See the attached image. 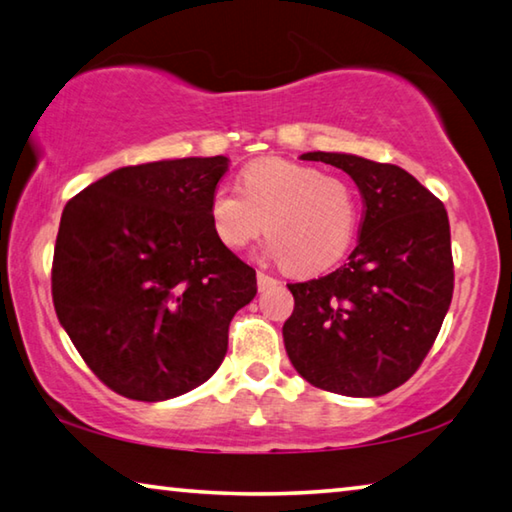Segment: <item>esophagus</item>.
<instances>
[{"label": "esophagus", "instance_id": "1", "mask_svg": "<svg viewBox=\"0 0 512 512\" xmlns=\"http://www.w3.org/2000/svg\"><path fill=\"white\" fill-rule=\"evenodd\" d=\"M275 284H280V282L275 280V277H271V275L264 273V271H257V289L259 291L271 289V287H275Z\"/></svg>", "mask_w": 512, "mask_h": 512}]
</instances>
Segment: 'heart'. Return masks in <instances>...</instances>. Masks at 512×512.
Instances as JSON below:
<instances>
[{
	"label": "heart",
	"mask_w": 512,
	"mask_h": 512,
	"mask_svg": "<svg viewBox=\"0 0 512 512\" xmlns=\"http://www.w3.org/2000/svg\"><path fill=\"white\" fill-rule=\"evenodd\" d=\"M210 221L239 250L266 228L268 250L293 273H320L348 253L359 228V194L348 180L280 158L253 162L235 187L214 189Z\"/></svg>",
	"instance_id": "heart-1"
}]
</instances>
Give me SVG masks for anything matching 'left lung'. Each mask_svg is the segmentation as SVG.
Here are the masks:
<instances>
[{
  "label": "left lung",
  "mask_w": 512,
  "mask_h": 512,
  "mask_svg": "<svg viewBox=\"0 0 512 512\" xmlns=\"http://www.w3.org/2000/svg\"><path fill=\"white\" fill-rule=\"evenodd\" d=\"M300 158L348 173L363 198V221L341 268L289 284L296 307L282 327L284 348L316 388L386 395L420 368L452 302L445 205L395 164L323 151Z\"/></svg>",
  "instance_id": "1"
}]
</instances>
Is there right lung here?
<instances>
[{
    "instance_id": "1",
    "label": "right lung",
    "mask_w": 512,
    "mask_h": 512,
    "mask_svg": "<svg viewBox=\"0 0 512 512\" xmlns=\"http://www.w3.org/2000/svg\"><path fill=\"white\" fill-rule=\"evenodd\" d=\"M228 158L121 167L65 205L51 296L83 361L112 391L162 402L210 379L255 268L214 235L210 198Z\"/></svg>"
}]
</instances>
